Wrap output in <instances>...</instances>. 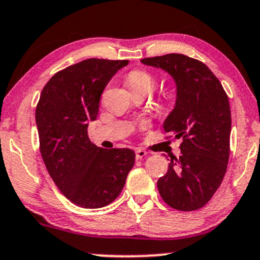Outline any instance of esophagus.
I'll return each mask as SVG.
<instances>
[{"instance_id":"obj_1","label":"esophagus","mask_w":260,"mask_h":260,"mask_svg":"<svg viewBox=\"0 0 260 260\" xmlns=\"http://www.w3.org/2000/svg\"><path fill=\"white\" fill-rule=\"evenodd\" d=\"M146 154H148V152H146L144 149H136L137 160H140V158H143L144 156H146Z\"/></svg>"}]
</instances>
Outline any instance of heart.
<instances>
[{
  "mask_svg": "<svg viewBox=\"0 0 260 260\" xmlns=\"http://www.w3.org/2000/svg\"><path fill=\"white\" fill-rule=\"evenodd\" d=\"M127 84L131 89H148L150 90L154 87L155 80L152 75L144 70H133L128 74Z\"/></svg>",
  "mask_w": 260,
  "mask_h": 260,
  "instance_id": "b5f03b06",
  "label": "heart"
}]
</instances>
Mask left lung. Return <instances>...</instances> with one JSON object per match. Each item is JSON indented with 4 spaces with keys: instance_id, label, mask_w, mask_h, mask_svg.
Listing matches in <instances>:
<instances>
[{
    "instance_id": "8db88e82",
    "label": "left lung",
    "mask_w": 260,
    "mask_h": 260,
    "mask_svg": "<svg viewBox=\"0 0 260 260\" xmlns=\"http://www.w3.org/2000/svg\"><path fill=\"white\" fill-rule=\"evenodd\" d=\"M173 77L177 100L164 122L166 133L181 139V155L172 157L168 171L157 180L164 201L178 211L203 207L226 172L230 154L229 98L215 75L202 61L184 54L144 58Z\"/></svg>"
}]
</instances>
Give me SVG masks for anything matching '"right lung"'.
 <instances>
[{"label":"right lung","instance_id":"right-lung-1","mask_svg":"<svg viewBox=\"0 0 260 260\" xmlns=\"http://www.w3.org/2000/svg\"><path fill=\"white\" fill-rule=\"evenodd\" d=\"M128 62L86 59L58 71L41 92L36 106L41 155L58 189L80 207L111 203L134 165L133 150L98 148L87 134L103 90Z\"/></svg>","mask_w":260,"mask_h":260}]
</instances>
